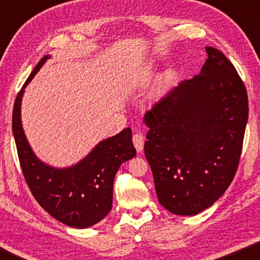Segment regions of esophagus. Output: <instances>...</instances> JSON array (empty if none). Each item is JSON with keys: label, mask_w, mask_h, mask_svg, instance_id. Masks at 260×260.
Instances as JSON below:
<instances>
[{"label": "esophagus", "mask_w": 260, "mask_h": 260, "mask_svg": "<svg viewBox=\"0 0 260 260\" xmlns=\"http://www.w3.org/2000/svg\"><path fill=\"white\" fill-rule=\"evenodd\" d=\"M133 142H134V145L135 148H136V150L138 152H141L143 150V147H144V136L142 134H135L134 137H133Z\"/></svg>", "instance_id": "34e87169"}]
</instances>
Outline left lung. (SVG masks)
<instances>
[{
	"instance_id": "8db88e82",
	"label": "left lung",
	"mask_w": 260,
	"mask_h": 260,
	"mask_svg": "<svg viewBox=\"0 0 260 260\" xmlns=\"http://www.w3.org/2000/svg\"><path fill=\"white\" fill-rule=\"evenodd\" d=\"M200 74L167 92L144 115V154L163 207L195 215L234 179L248 118L244 81L222 52L206 47Z\"/></svg>"
}]
</instances>
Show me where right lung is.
Returning <instances> with one entry per match:
<instances>
[{
  "label": "right lung",
  "instance_id": "1",
  "mask_svg": "<svg viewBox=\"0 0 260 260\" xmlns=\"http://www.w3.org/2000/svg\"><path fill=\"white\" fill-rule=\"evenodd\" d=\"M49 58H42L16 95L13 134L24 180L39 205L60 222L86 229L104 219L112 207L113 180L123 162L136 155L131 129L102 141L88 156L67 169H54L35 157L21 124L23 88Z\"/></svg>",
  "mask_w": 260,
  "mask_h": 260
}]
</instances>
